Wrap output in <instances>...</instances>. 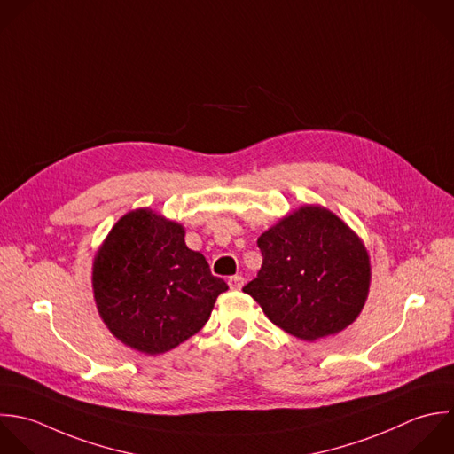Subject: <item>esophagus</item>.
<instances>
[{
	"label": "esophagus",
	"instance_id": "1",
	"mask_svg": "<svg viewBox=\"0 0 454 454\" xmlns=\"http://www.w3.org/2000/svg\"><path fill=\"white\" fill-rule=\"evenodd\" d=\"M228 285H230L231 290H240L244 286V278L242 276H231L228 279Z\"/></svg>",
	"mask_w": 454,
	"mask_h": 454
}]
</instances>
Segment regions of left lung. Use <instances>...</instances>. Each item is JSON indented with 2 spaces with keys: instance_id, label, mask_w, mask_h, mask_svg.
<instances>
[{
  "instance_id": "left-lung-1",
  "label": "left lung",
  "mask_w": 454,
  "mask_h": 454,
  "mask_svg": "<svg viewBox=\"0 0 454 454\" xmlns=\"http://www.w3.org/2000/svg\"><path fill=\"white\" fill-rule=\"evenodd\" d=\"M258 276L242 290L285 333L315 341L363 311L372 267L363 240L331 210L306 205L258 239Z\"/></svg>"
}]
</instances>
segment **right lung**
<instances>
[{"label": "right lung", "instance_id": "obj_1", "mask_svg": "<svg viewBox=\"0 0 454 454\" xmlns=\"http://www.w3.org/2000/svg\"><path fill=\"white\" fill-rule=\"evenodd\" d=\"M184 237L182 224L137 208L111 228L93 260L100 318L114 338L141 354H164L194 336L228 290Z\"/></svg>", "mask_w": 454, "mask_h": 454}]
</instances>
